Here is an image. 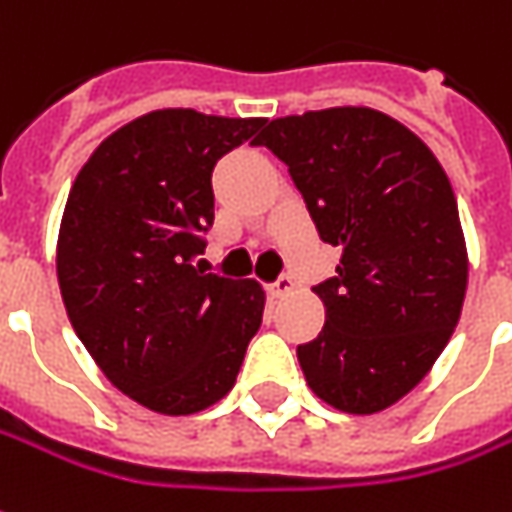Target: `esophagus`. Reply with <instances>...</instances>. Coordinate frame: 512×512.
<instances>
[{"label": "esophagus", "mask_w": 512, "mask_h": 512, "mask_svg": "<svg viewBox=\"0 0 512 512\" xmlns=\"http://www.w3.org/2000/svg\"><path fill=\"white\" fill-rule=\"evenodd\" d=\"M294 291V280H291V274H280L274 283H271V294L274 297H288Z\"/></svg>", "instance_id": "esophagus-1"}]
</instances>
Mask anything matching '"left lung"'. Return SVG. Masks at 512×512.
<instances>
[{
	"label": "left lung",
	"mask_w": 512,
	"mask_h": 512,
	"mask_svg": "<svg viewBox=\"0 0 512 512\" xmlns=\"http://www.w3.org/2000/svg\"><path fill=\"white\" fill-rule=\"evenodd\" d=\"M266 145L291 173L336 277L314 291L325 328L300 344L308 387L350 415H373L423 381L460 322L468 255L446 170L387 114L361 106L271 120Z\"/></svg>",
	"instance_id": "8db88e82"
}]
</instances>
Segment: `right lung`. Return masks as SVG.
Segmentation results:
<instances>
[{"instance_id":"add662e5","label":"right lung","mask_w":512,"mask_h":512,"mask_svg":"<svg viewBox=\"0 0 512 512\" xmlns=\"http://www.w3.org/2000/svg\"><path fill=\"white\" fill-rule=\"evenodd\" d=\"M263 123L151 111L97 145L66 198L55 263L69 322L111 384L162 415L221 401L263 322L255 280L193 266L212 168Z\"/></svg>"}]
</instances>
